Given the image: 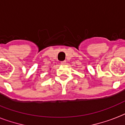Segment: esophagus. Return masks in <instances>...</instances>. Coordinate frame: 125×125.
<instances>
[{
  "label": "esophagus",
  "mask_w": 125,
  "mask_h": 125,
  "mask_svg": "<svg viewBox=\"0 0 125 125\" xmlns=\"http://www.w3.org/2000/svg\"><path fill=\"white\" fill-rule=\"evenodd\" d=\"M61 64L65 65L66 64V61H62V62H61Z\"/></svg>",
  "instance_id": "34e87169"
}]
</instances>
